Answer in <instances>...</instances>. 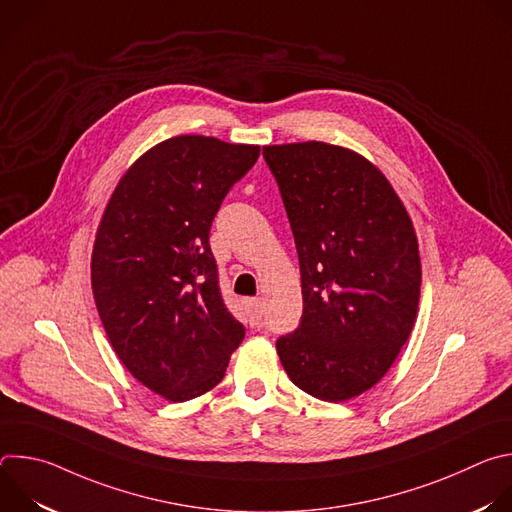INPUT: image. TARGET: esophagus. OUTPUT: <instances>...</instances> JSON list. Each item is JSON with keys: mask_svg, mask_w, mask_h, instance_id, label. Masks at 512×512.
I'll return each mask as SVG.
<instances>
[{"mask_svg": "<svg viewBox=\"0 0 512 512\" xmlns=\"http://www.w3.org/2000/svg\"><path fill=\"white\" fill-rule=\"evenodd\" d=\"M243 304H245V310H247V316H249L251 324H259V322H261V316H263L261 300H259V298H249V300H245Z\"/></svg>", "mask_w": 512, "mask_h": 512, "instance_id": "esophagus-1", "label": "esophagus"}]
</instances>
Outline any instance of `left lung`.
<instances>
[{"instance_id": "obj_1", "label": "left lung", "mask_w": 512, "mask_h": 512, "mask_svg": "<svg viewBox=\"0 0 512 512\" xmlns=\"http://www.w3.org/2000/svg\"><path fill=\"white\" fill-rule=\"evenodd\" d=\"M296 239L304 314L277 340L287 377L340 403L373 389L407 342L421 261L411 216L385 174L326 141L265 145Z\"/></svg>"}]
</instances>
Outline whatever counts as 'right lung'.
I'll return each mask as SVG.
<instances>
[{
  "label": "right lung",
  "mask_w": 512,
  "mask_h": 512,
  "mask_svg": "<svg viewBox=\"0 0 512 512\" xmlns=\"http://www.w3.org/2000/svg\"><path fill=\"white\" fill-rule=\"evenodd\" d=\"M259 145L176 135L115 186L91 255L93 298L125 369L182 403L223 381L245 328L227 310L208 245L212 218Z\"/></svg>",
  "instance_id": "obj_1"
}]
</instances>
